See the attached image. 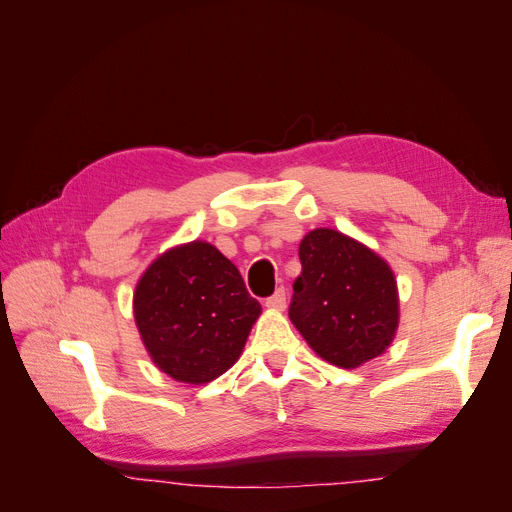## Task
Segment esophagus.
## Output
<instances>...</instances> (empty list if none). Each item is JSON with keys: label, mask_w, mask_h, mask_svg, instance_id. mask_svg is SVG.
<instances>
[{"label": "esophagus", "mask_w": 512, "mask_h": 512, "mask_svg": "<svg viewBox=\"0 0 512 512\" xmlns=\"http://www.w3.org/2000/svg\"><path fill=\"white\" fill-rule=\"evenodd\" d=\"M267 307L271 309H284L286 307V290L284 288H277L271 297L267 299Z\"/></svg>", "instance_id": "1"}]
</instances>
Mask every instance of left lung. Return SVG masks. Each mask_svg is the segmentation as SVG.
<instances>
[{
    "label": "left lung",
    "instance_id": "obj_1",
    "mask_svg": "<svg viewBox=\"0 0 512 512\" xmlns=\"http://www.w3.org/2000/svg\"><path fill=\"white\" fill-rule=\"evenodd\" d=\"M301 275L288 316L318 356L359 367L393 342L399 320L395 275L359 241L316 228L299 245Z\"/></svg>",
    "mask_w": 512,
    "mask_h": 512
}]
</instances>
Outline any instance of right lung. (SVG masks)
<instances>
[{
	"label": "right lung",
	"mask_w": 512,
	"mask_h": 512,
	"mask_svg": "<svg viewBox=\"0 0 512 512\" xmlns=\"http://www.w3.org/2000/svg\"><path fill=\"white\" fill-rule=\"evenodd\" d=\"M258 316L239 269L205 241L160 256L134 292L136 327L153 363L188 384L235 365Z\"/></svg>",
	"instance_id": "right-lung-1"
}]
</instances>
